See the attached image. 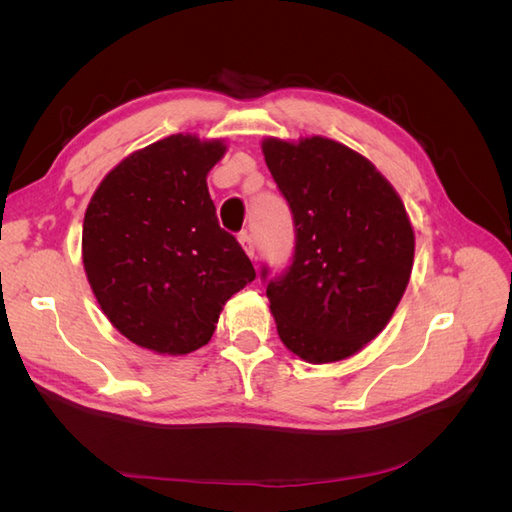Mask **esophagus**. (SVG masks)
<instances>
[{
  "label": "esophagus",
  "instance_id": "1",
  "mask_svg": "<svg viewBox=\"0 0 512 512\" xmlns=\"http://www.w3.org/2000/svg\"><path fill=\"white\" fill-rule=\"evenodd\" d=\"M239 243H241V247H243V252L254 260V241H252L250 232H241V235H239Z\"/></svg>",
  "mask_w": 512,
  "mask_h": 512
}]
</instances>
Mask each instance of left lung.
I'll return each mask as SVG.
<instances>
[{
	"instance_id": "1",
	"label": "left lung",
	"mask_w": 512,
	"mask_h": 512,
	"mask_svg": "<svg viewBox=\"0 0 512 512\" xmlns=\"http://www.w3.org/2000/svg\"><path fill=\"white\" fill-rule=\"evenodd\" d=\"M260 147L297 228L288 273L267 286L277 335L307 363L344 361L382 333L404 297L408 211L374 164L331 138L267 136Z\"/></svg>"
}]
</instances>
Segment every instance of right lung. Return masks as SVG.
Listing matches in <instances>:
<instances>
[{
	"mask_svg": "<svg viewBox=\"0 0 512 512\" xmlns=\"http://www.w3.org/2000/svg\"><path fill=\"white\" fill-rule=\"evenodd\" d=\"M226 149L222 138L170 134L108 170L87 205V282L108 322L156 354L203 348L226 301L256 277L207 188Z\"/></svg>",
	"mask_w": 512,
	"mask_h": 512,
	"instance_id": "obj_1",
	"label": "right lung"
}]
</instances>
